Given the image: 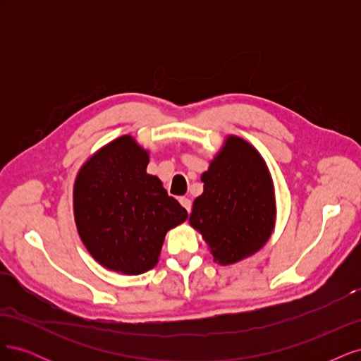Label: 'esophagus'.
<instances>
[{
	"label": "esophagus",
	"mask_w": 361,
	"mask_h": 361,
	"mask_svg": "<svg viewBox=\"0 0 361 361\" xmlns=\"http://www.w3.org/2000/svg\"><path fill=\"white\" fill-rule=\"evenodd\" d=\"M179 202H180V204H182L188 212L191 211V200H190L188 197H180Z\"/></svg>",
	"instance_id": "obj_1"
}]
</instances>
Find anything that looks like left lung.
Returning <instances> with one entry per match:
<instances>
[{
    "instance_id": "left-lung-1",
    "label": "left lung",
    "mask_w": 361,
    "mask_h": 361,
    "mask_svg": "<svg viewBox=\"0 0 361 361\" xmlns=\"http://www.w3.org/2000/svg\"><path fill=\"white\" fill-rule=\"evenodd\" d=\"M202 182L190 224L202 233L214 260L232 265L255 255L276 223L274 185L264 158L245 140L228 135Z\"/></svg>"
}]
</instances>
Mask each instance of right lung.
I'll list each match as a JSON object with an SVG mask.
<instances>
[{"label": "right lung", "mask_w": 361, "mask_h": 361, "mask_svg": "<svg viewBox=\"0 0 361 361\" xmlns=\"http://www.w3.org/2000/svg\"><path fill=\"white\" fill-rule=\"evenodd\" d=\"M149 152L122 135L85 161L73 185V214L96 262L126 276L154 268L170 228L188 218L146 171Z\"/></svg>", "instance_id": "add662e5"}]
</instances>
